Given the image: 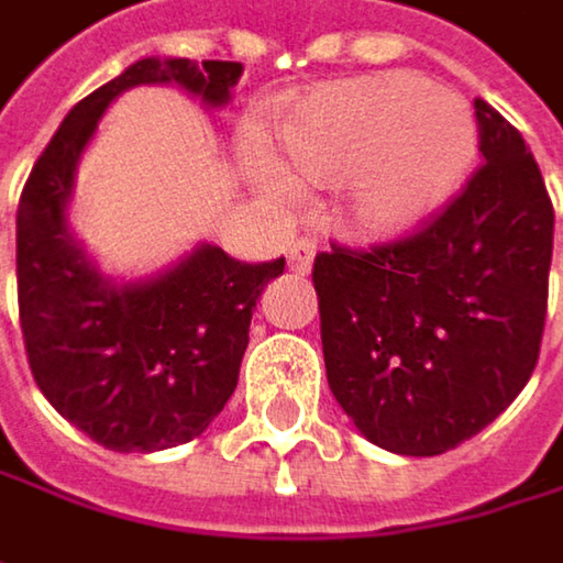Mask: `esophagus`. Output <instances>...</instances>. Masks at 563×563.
Listing matches in <instances>:
<instances>
[{"label": "esophagus", "mask_w": 563, "mask_h": 563, "mask_svg": "<svg viewBox=\"0 0 563 563\" xmlns=\"http://www.w3.org/2000/svg\"><path fill=\"white\" fill-rule=\"evenodd\" d=\"M286 257H289V267H292L296 274H309V271H312V261H316V244H312L309 238H299V241L289 244Z\"/></svg>", "instance_id": "obj_1"}]
</instances>
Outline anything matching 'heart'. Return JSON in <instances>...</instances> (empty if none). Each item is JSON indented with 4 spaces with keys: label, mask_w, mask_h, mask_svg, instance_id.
<instances>
[{
    "label": "heart",
    "mask_w": 563,
    "mask_h": 563,
    "mask_svg": "<svg viewBox=\"0 0 563 563\" xmlns=\"http://www.w3.org/2000/svg\"><path fill=\"white\" fill-rule=\"evenodd\" d=\"M271 147L292 177L341 183V209L361 234L399 238L457 199L477 161V122L454 89L386 70L289 99L271 119ZM251 174L289 192L267 161L254 157Z\"/></svg>",
    "instance_id": "b5f03b06"
}]
</instances>
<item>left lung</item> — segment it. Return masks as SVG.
Segmentation results:
<instances>
[{
    "mask_svg": "<svg viewBox=\"0 0 563 563\" xmlns=\"http://www.w3.org/2000/svg\"><path fill=\"white\" fill-rule=\"evenodd\" d=\"M484 167L409 241L316 257L338 406L377 448L432 457L486 429L536 371L554 209L532 151L474 99Z\"/></svg>",
    "mask_w": 563,
    "mask_h": 563,
    "instance_id": "left-lung-1",
    "label": "left lung"
}]
</instances>
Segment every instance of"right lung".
<instances>
[{
	"mask_svg": "<svg viewBox=\"0 0 563 563\" xmlns=\"http://www.w3.org/2000/svg\"><path fill=\"white\" fill-rule=\"evenodd\" d=\"M234 60L141 57L77 102L37 157L15 222L27 364L47 402L109 451H167L225 409L264 286L286 261L241 264L199 241L144 277H109L70 225L77 170L109 106L134 86H177L229 106Z\"/></svg>",
	"mask_w": 563,
	"mask_h": 563,
	"instance_id": "1",
	"label": "right lung"
}]
</instances>
